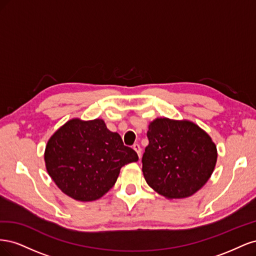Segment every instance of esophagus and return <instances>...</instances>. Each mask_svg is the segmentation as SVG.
<instances>
[{
    "mask_svg": "<svg viewBox=\"0 0 256 256\" xmlns=\"http://www.w3.org/2000/svg\"><path fill=\"white\" fill-rule=\"evenodd\" d=\"M134 150L136 152L138 158H141V156H142V150H141V146L138 145V143H136V144H134Z\"/></svg>",
    "mask_w": 256,
    "mask_h": 256,
    "instance_id": "esophagus-1",
    "label": "esophagus"
}]
</instances>
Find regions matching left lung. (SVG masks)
Returning <instances> with one entry per match:
<instances>
[{"mask_svg":"<svg viewBox=\"0 0 256 256\" xmlns=\"http://www.w3.org/2000/svg\"><path fill=\"white\" fill-rule=\"evenodd\" d=\"M142 158L147 184L168 200L189 198L210 178L218 152L212 138L193 122L158 118L150 122Z\"/></svg>","mask_w":256,"mask_h":256,"instance_id":"obj_1","label":"left lung"}]
</instances>
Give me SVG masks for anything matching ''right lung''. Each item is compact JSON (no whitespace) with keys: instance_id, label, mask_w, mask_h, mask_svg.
<instances>
[{"instance_id":"obj_1","label":"right lung","mask_w":256,"mask_h":256,"mask_svg":"<svg viewBox=\"0 0 256 256\" xmlns=\"http://www.w3.org/2000/svg\"><path fill=\"white\" fill-rule=\"evenodd\" d=\"M136 152L102 118H72L49 138L44 150L47 172L66 196L80 202L104 196L115 184L120 168L136 162Z\"/></svg>"}]
</instances>
